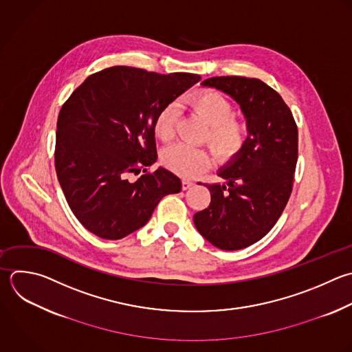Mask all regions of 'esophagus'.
Segmentation results:
<instances>
[{
	"label": "esophagus",
	"mask_w": 352,
	"mask_h": 352,
	"mask_svg": "<svg viewBox=\"0 0 352 352\" xmlns=\"http://www.w3.org/2000/svg\"><path fill=\"white\" fill-rule=\"evenodd\" d=\"M194 186V182L192 180H188V179H184L183 180V190H188Z\"/></svg>",
	"instance_id": "34e87169"
}]
</instances>
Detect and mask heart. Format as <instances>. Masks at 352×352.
Masks as SVG:
<instances>
[{
	"mask_svg": "<svg viewBox=\"0 0 352 352\" xmlns=\"http://www.w3.org/2000/svg\"><path fill=\"white\" fill-rule=\"evenodd\" d=\"M190 104L209 125L206 140L213 153L221 160L236 157L245 147L248 128L234 118V104L223 94L212 89L197 92L190 99ZM177 116L176 104H168L158 113L154 126L161 140L169 142L175 138ZM162 162L180 176L194 177L209 165L210 157L204 148L177 143L165 148Z\"/></svg>",
	"mask_w": 352,
	"mask_h": 352,
	"instance_id": "obj_1",
	"label": "heart"
}]
</instances>
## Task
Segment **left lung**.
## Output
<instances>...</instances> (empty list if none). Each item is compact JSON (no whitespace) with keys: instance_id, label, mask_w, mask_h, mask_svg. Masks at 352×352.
Returning a JSON list of instances; mask_svg holds the SVG:
<instances>
[{"instance_id":"8db88e82","label":"left lung","mask_w":352,"mask_h":352,"mask_svg":"<svg viewBox=\"0 0 352 352\" xmlns=\"http://www.w3.org/2000/svg\"><path fill=\"white\" fill-rule=\"evenodd\" d=\"M241 106L249 136L242 151L219 170L224 184H204L210 204L194 214L199 234L221 250L260 241L280 217L293 188L298 133L276 91L257 78L212 77L202 82Z\"/></svg>"}]
</instances>
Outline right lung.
<instances>
[{
	"mask_svg": "<svg viewBox=\"0 0 352 352\" xmlns=\"http://www.w3.org/2000/svg\"><path fill=\"white\" fill-rule=\"evenodd\" d=\"M201 77L158 74L116 66L89 76L58 117L55 168L78 221L103 239H121L143 227L158 202L182 190V180L160 168L155 118ZM145 173L129 182L127 175Z\"/></svg>",
	"mask_w": 352,
	"mask_h": 352,
	"instance_id": "1",
	"label": "right lung"
}]
</instances>
